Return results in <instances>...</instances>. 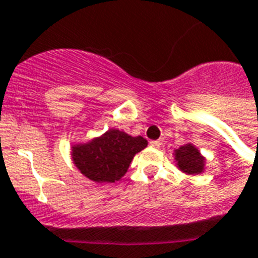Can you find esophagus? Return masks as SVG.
Wrapping results in <instances>:
<instances>
[{
    "label": "esophagus",
    "mask_w": 258,
    "mask_h": 258,
    "mask_svg": "<svg viewBox=\"0 0 258 258\" xmlns=\"http://www.w3.org/2000/svg\"><path fill=\"white\" fill-rule=\"evenodd\" d=\"M162 145H163V142H162V141H151V142H150V146H151V147H154V149H159Z\"/></svg>",
    "instance_id": "34e87169"
}]
</instances>
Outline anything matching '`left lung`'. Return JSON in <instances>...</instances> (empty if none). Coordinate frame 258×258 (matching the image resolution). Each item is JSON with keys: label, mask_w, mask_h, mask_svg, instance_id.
<instances>
[{"label": "left lung", "mask_w": 258, "mask_h": 258, "mask_svg": "<svg viewBox=\"0 0 258 258\" xmlns=\"http://www.w3.org/2000/svg\"><path fill=\"white\" fill-rule=\"evenodd\" d=\"M174 155H175L176 166L179 167L180 171L186 174H200L204 171L205 158L191 143L180 146L179 149L175 150Z\"/></svg>", "instance_id": "left-lung-1"}]
</instances>
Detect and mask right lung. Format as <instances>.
Masks as SVG:
<instances>
[{
  "label": "right lung",
  "mask_w": 258,
  "mask_h": 258,
  "mask_svg": "<svg viewBox=\"0 0 258 258\" xmlns=\"http://www.w3.org/2000/svg\"><path fill=\"white\" fill-rule=\"evenodd\" d=\"M147 147L142 137L108 130L101 137L72 147V158L83 175L97 183H112L124 175L135 154Z\"/></svg>",
  "instance_id": "right-lung-1"
}]
</instances>
